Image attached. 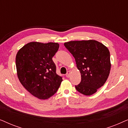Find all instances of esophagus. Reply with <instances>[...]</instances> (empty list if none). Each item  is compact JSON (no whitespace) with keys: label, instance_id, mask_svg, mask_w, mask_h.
<instances>
[{"label":"esophagus","instance_id":"esophagus-1","mask_svg":"<svg viewBox=\"0 0 128 128\" xmlns=\"http://www.w3.org/2000/svg\"><path fill=\"white\" fill-rule=\"evenodd\" d=\"M70 71H68V72H67V73H66V76L67 77V78H69V76H70Z\"/></svg>","mask_w":128,"mask_h":128}]
</instances>
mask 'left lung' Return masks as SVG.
<instances>
[{
  "label": "left lung",
  "mask_w": 128,
  "mask_h": 128,
  "mask_svg": "<svg viewBox=\"0 0 128 128\" xmlns=\"http://www.w3.org/2000/svg\"><path fill=\"white\" fill-rule=\"evenodd\" d=\"M72 54L81 73V82L76 89L85 96L97 92L107 80L111 70L110 51L96 40L69 41L64 44Z\"/></svg>",
  "instance_id": "8db88e82"
}]
</instances>
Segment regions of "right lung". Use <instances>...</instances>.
I'll return each instance as SVG.
<instances>
[{"label":"right lung","instance_id":"1","mask_svg":"<svg viewBox=\"0 0 128 128\" xmlns=\"http://www.w3.org/2000/svg\"><path fill=\"white\" fill-rule=\"evenodd\" d=\"M59 47L55 42H31L18 50L16 58L17 76L28 92L38 98L54 95L62 82L52 60Z\"/></svg>","mask_w":128,"mask_h":128}]
</instances>
